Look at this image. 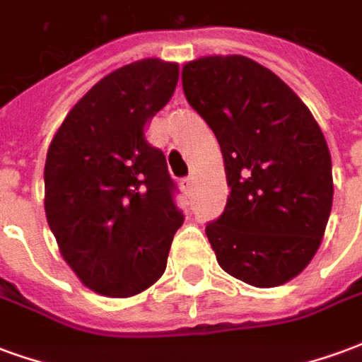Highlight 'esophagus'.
<instances>
[{
	"label": "esophagus",
	"instance_id": "34e87169",
	"mask_svg": "<svg viewBox=\"0 0 362 362\" xmlns=\"http://www.w3.org/2000/svg\"><path fill=\"white\" fill-rule=\"evenodd\" d=\"M194 184H196V178H194V176H188V178L182 180V188L186 189V192H189V189L194 188Z\"/></svg>",
	"mask_w": 362,
	"mask_h": 362
}]
</instances>
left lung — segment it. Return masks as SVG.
<instances>
[{"mask_svg": "<svg viewBox=\"0 0 362 362\" xmlns=\"http://www.w3.org/2000/svg\"><path fill=\"white\" fill-rule=\"evenodd\" d=\"M182 87L225 160L230 194L205 227L219 266L254 287L287 283L318 252L332 211V157L318 122L272 69L238 54L184 64Z\"/></svg>", "mask_w": 362, "mask_h": 362, "instance_id": "8db88e82", "label": "left lung"}]
</instances>
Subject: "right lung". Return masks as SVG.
<instances>
[{
  "label": "right lung",
  "mask_w": 362,
  "mask_h": 362,
  "mask_svg": "<svg viewBox=\"0 0 362 362\" xmlns=\"http://www.w3.org/2000/svg\"><path fill=\"white\" fill-rule=\"evenodd\" d=\"M178 75V64L158 58L114 69L67 112L48 147L46 219L67 266L98 295L127 298L160 279L184 223L165 155L143 134Z\"/></svg>",
  "instance_id": "1"
}]
</instances>
